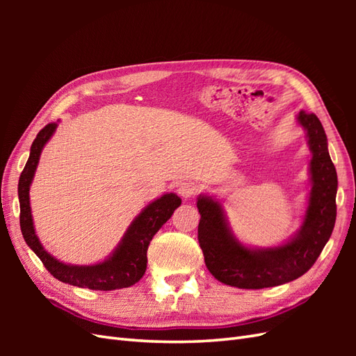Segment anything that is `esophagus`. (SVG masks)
<instances>
[{
  "label": "esophagus",
  "mask_w": 356,
  "mask_h": 356,
  "mask_svg": "<svg viewBox=\"0 0 356 356\" xmlns=\"http://www.w3.org/2000/svg\"><path fill=\"white\" fill-rule=\"evenodd\" d=\"M196 190H197L196 184H195V182H191V181H184V182H181V184L178 186V193H179L182 197H186V199H188V197H191L193 195H195Z\"/></svg>",
  "instance_id": "1"
}]
</instances>
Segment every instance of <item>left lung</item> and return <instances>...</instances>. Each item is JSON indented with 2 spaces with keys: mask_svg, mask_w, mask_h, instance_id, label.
Masks as SVG:
<instances>
[{
  "mask_svg": "<svg viewBox=\"0 0 356 356\" xmlns=\"http://www.w3.org/2000/svg\"><path fill=\"white\" fill-rule=\"evenodd\" d=\"M297 122L306 131L312 152V188L303 224L286 243L266 250L242 245L229 227L222 204L212 196L197 197V239L204 264L225 285L260 289L294 281L315 264L332 233L337 215V172L328 153L327 135L314 113L300 111Z\"/></svg>",
  "mask_w": 356,
  "mask_h": 356,
  "instance_id": "obj_1",
  "label": "left lung"
}]
</instances>
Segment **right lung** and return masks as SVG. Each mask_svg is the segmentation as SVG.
I'll return each mask as SVG.
<instances>
[{
  "instance_id": "obj_1",
  "label": "right lung",
  "mask_w": 356,
  "mask_h": 356,
  "mask_svg": "<svg viewBox=\"0 0 356 356\" xmlns=\"http://www.w3.org/2000/svg\"><path fill=\"white\" fill-rule=\"evenodd\" d=\"M56 127L58 123H49L38 132L31 145L29 159L19 178L17 195L20 203V230H22L24 239L47 270L60 282L99 291L132 286L145 273L147 250L149 242L179 207L181 199L175 193H166V195L149 203L129 225L115 251L102 263L92 266H72L56 260L42 248L37 238L29 204V187L32 179H34L41 152L51 135L55 134Z\"/></svg>"
}]
</instances>
